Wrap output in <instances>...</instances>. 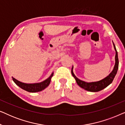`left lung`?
Masks as SVG:
<instances>
[{
    "label": "left lung",
    "instance_id": "8db88e82",
    "mask_svg": "<svg viewBox=\"0 0 125 125\" xmlns=\"http://www.w3.org/2000/svg\"><path fill=\"white\" fill-rule=\"evenodd\" d=\"M114 48L115 50V66H114V69L112 72V73L107 76L106 77L104 78V79L101 80V81H97V82H93V83H86V82L81 81L78 78H77L76 76L74 74L73 72V68H72V74L74 77L75 80L77 83V84L81 87V88L84 89L88 90L89 92H99L100 90L104 89L106 87H107L108 85L110 84L113 81L114 77H115L116 74H117L118 69V64H119V61H118V53L116 49L115 46L113 43Z\"/></svg>",
    "mask_w": 125,
    "mask_h": 125
}]
</instances>
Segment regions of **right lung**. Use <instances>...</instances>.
I'll list each match as a JSON object with an SVG mask.
<instances>
[{
  "mask_svg": "<svg viewBox=\"0 0 125 125\" xmlns=\"http://www.w3.org/2000/svg\"><path fill=\"white\" fill-rule=\"evenodd\" d=\"M53 75V73L51 74V76L49 77L48 78L45 80V81L42 82L40 83H21V82L19 81L18 80L12 77L13 81L15 82L17 85L23 89L26 90L27 92H31V93H35V92H37L42 91L44 90V89L47 88L50 83L52 77Z\"/></svg>",
  "mask_w": 125,
  "mask_h": 125,
  "instance_id": "obj_1",
  "label": "right lung"
}]
</instances>
